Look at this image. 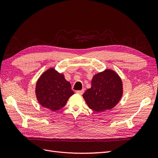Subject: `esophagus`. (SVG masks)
Listing matches in <instances>:
<instances>
[{"label": "esophagus", "instance_id": "obj_1", "mask_svg": "<svg viewBox=\"0 0 158 158\" xmlns=\"http://www.w3.org/2000/svg\"><path fill=\"white\" fill-rule=\"evenodd\" d=\"M84 92V89H82V90H78V91H76V92L77 93V94H78L82 95V94H83Z\"/></svg>", "mask_w": 158, "mask_h": 158}]
</instances>
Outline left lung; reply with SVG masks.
<instances>
[{
    "mask_svg": "<svg viewBox=\"0 0 158 158\" xmlns=\"http://www.w3.org/2000/svg\"><path fill=\"white\" fill-rule=\"evenodd\" d=\"M123 94L122 80L115 71L106 69L95 74L91 88L83 94L88 107L95 112H104L115 107Z\"/></svg>",
    "mask_w": 158,
    "mask_h": 158,
    "instance_id": "1",
    "label": "left lung"
}]
</instances>
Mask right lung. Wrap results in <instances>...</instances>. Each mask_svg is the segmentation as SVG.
<instances>
[{"instance_id": "add662e5", "label": "right lung", "mask_w": 158, "mask_h": 158, "mask_svg": "<svg viewBox=\"0 0 158 158\" xmlns=\"http://www.w3.org/2000/svg\"><path fill=\"white\" fill-rule=\"evenodd\" d=\"M35 91L38 103L52 111L64 107L69 98L74 94L64 74L58 73L53 67L42 73L37 81Z\"/></svg>"}]
</instances>
